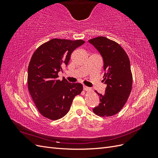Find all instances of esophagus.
I'll list each match as a JSON object with an SVG mask.
<instances>
[{
	"label": "esophagus",
	"instance_id": "1",
	"mask_svg": "<svg viewBox=\"0 0 158 158\" xmlns=\"http://www.w3.org/2000/svg\"><path fill=\"white\" fill-rule=\"evenodd\" d=\"M83 89H84V91H88V92H89V91H92V89H91V88H89V87L85 86V85H84Z\"/></svg>",
	"mask_w": 158,
	"mask_h": 158
}]
</instances>
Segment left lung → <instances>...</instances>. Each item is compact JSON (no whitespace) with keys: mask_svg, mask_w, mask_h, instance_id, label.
<instances>
[{"mask_svg":"<svg viewBox=\"0 0 158 158\" xmlns=\"http://www.w3.org/2000/svg\"><path fill=\"white\" fill-rule=\"evenodd\" d=\"M88 42L102 56L106 72L103 81L107 84L103 94L95 91L100 97V103L93 111L101 117L114 115L125 106L131 92L132 76L130 60L120 45L106 37H98Z\"/></svg>","mask_w":158,"mask_h":158,"instance_id":"8db88e82","label":"left lung"}]
</instances>
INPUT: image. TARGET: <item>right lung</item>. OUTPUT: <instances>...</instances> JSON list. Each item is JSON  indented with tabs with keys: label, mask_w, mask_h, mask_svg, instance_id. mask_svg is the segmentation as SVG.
<instances>
[{
	"label": "right lung",
	"mask_w": 158,
	"mask_h": 158,
	"mask_svg": "<svg viewBox=\"0 0 158 158\" xmlns=\"http://www.w3.org/2000/svg\"><path fill=\"white\" fill-rule=\"evenodd\" d=\"M85 43L82 40L52 39L33 54L27 70V85L38 111L45 117L57 120L66 114L82 84L58 79L62 66H67L72 52Z\"/></svg>",
	"instance_id": "add662e5"
}]
</instances>
